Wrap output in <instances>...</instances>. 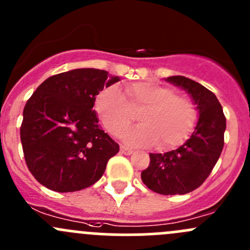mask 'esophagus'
<instances>
[{"label":"esophagus","instance_id":"1","mask_svg":"<svg viewBox=\"0 0 250 250\" xmlns=\"http://www.w3.org/2000/svg\"><path fill=\"white\" fill-rule=\"evenodd\" d=\"M120 151H121V153H123V155H132L133 153L132 148L125 147V146H123V145L120 147Z\"/></svg>","mask_w":250,"mask_h":250}]
</instances>
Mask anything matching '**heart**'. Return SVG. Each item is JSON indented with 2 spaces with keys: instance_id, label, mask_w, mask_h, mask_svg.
<instances>
[{
  "instance_id": "heart-1",
  "label": "heart",
  "mask_w": 250,
  "mask_h": 250,
  "mask_svg": "<svg viewBox=\"0 0 250 250\" xmlns=\"http://www.w3.org/2000/svg\"><path fill=\"white\" fill-rule=\"evenodd\" d=\"M95 110L107 132L116 137H120L139 113L143 125L125 133V143L156 144L162 151L178 147L188 139L196 118L188 98L153 82L133 83L125 87V94L117 87L106 88L98 97Z\"/></svg>"
}]
</instances>
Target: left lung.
Wrapping results in <instances>:
<instances>
[{"label":"left lung","mask_w":250,"mask_h":250,"mask_svg":"<svg viewBox=\"0 0 250 250\" xmlns=\"http://www.w3.org/2000/svg\"><path fill=\"white\" fill-rule=\"evenodd\" d=\"M190 95L198 120L195 130L176 150L150 153V166L141 180L161 195H185L204 183L224 147L226 118L218 98L196 81L184 76L165 78Z\"/></svg>","instance_id":"1"}]
</instances>
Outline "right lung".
I'll use <instances>...</instances> for the list:
<instances>
[{"label":"right lung","instance_id":"right-lung-1","mask_svg":"<svg viewBox=\"0 0 250 250\" xmlns=\"http://www.w3.org/2000/svg\"><path fill=\"white\" fill-rule=\"evenodd\" d=\"M120 77L75 69L47 78L27 100L20 128L26 165L40 184L74 192L97 183L120 146L100 129L95 98Z\"/></svg>","mask_w":250,"mask_h":250}]
</instances>
